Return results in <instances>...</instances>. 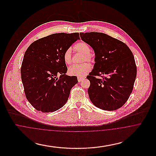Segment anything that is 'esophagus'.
<instances>
[{"label":"esophagus","instance_id":"obj_1","mask_svg":"<svg viewBox=\"0 0 156 156\" xmlns=\"http://www.w3.org/2000/svg\"><path fill=\"white\" fill-rule=\"evenodd\" d=\"M84 79H85L84 77H78V82L82 81Z\"/></svg>","mask_w":156,"mask_h":156}]
</instances>
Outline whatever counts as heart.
Returning <instances> with one entry per match:
<instances>
[{"instance_id":"1","label":"heart","mask_w":156,"mask_h":156,"mask_svg":"<svg viewBox=\"0 0 156 156\" xmlns=\"http://www.w3.org/2000/svg\"><path fill=\"white\" fill-rule=\"evenodd\" d=\"M75 51L83 54L82 62H88L91 63L94 61L93 55L90 53V48L87 43L81 41L75 45ZM63 59L66 64H70L72 62V54L71 48L67 49L63 54ZM91 67L88 63H83L80 66H73L69 67L68 70V74L73 76L81 77L87 74L90 71Z\"/></svg>"}]
</instances>
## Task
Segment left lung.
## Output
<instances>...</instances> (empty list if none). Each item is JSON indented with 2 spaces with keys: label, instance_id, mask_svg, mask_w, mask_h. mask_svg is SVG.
<instances>
[{
  "label": "left lung",
  "instance_id": "8db88e82",
  "mask_svg": "<svg viewBox=\"0 0 156 156\" xmlns=\"http://www.w3.org/2000/svg\"><path fill=\"white\" fill-rule=\"evenodd\" d=\"M80 36L95 54L94 69L87 76L90 100L103 110L119 109L133 89L137 68L133 53L125 43L105 33H81Z\"/></svg>",
  "mask_w": 156,
  "mask_h": 156
}]
</instances>
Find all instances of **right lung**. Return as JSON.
Listing matches in <instances>:
<instances>
[{"instance_id": "obj_1", "label": "right lung", "mask_w": 156, "mask_h": 156, "mask_svg": "<svg viewBox=\"0 0 156 156\" xmlns=\"http://www.w3.org/2000/svg\"><path fill=\"white\" fill-rule=\"evenodd\" d=\"M80 39L79 33L52 34L34 41L26 51L21 78L26 98L37 111L52 112L66 104L78 80L66 75L63 54Z\"/></svg>"}]
</instances>
